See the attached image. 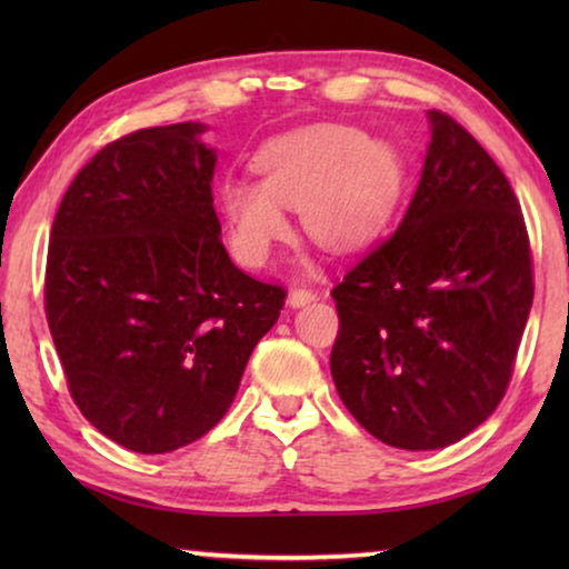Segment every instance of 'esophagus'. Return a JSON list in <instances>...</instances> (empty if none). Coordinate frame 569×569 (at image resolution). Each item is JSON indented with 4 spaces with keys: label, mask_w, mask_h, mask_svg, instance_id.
Instances as JSON below:
<instances>
[{
    "label": "esophagus",
    "mask_w": 569,
    "mask_h": 569,
    "mask_svg": "<svg viewBox=\"0 0 569 569\" xmlns=\"http://www.w3.org/2000/svg\"><path fill=\"white\" fill-rule=\"evenodd\" d=\"M316 295L310 290H292L290 298H287V302H290V308H302L308 306V302H313Z\"/></svg>",
    "instance_id": "esophagus-1"
}]
</instances>
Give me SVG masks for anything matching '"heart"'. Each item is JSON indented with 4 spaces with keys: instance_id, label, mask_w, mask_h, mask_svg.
Listing matches in <instances>:
<instances>
[{
    "instance_id": "b5f03b06",
    "label": "heart",
    "mask_w": 569,
    "mask_h": 569,
    "mask_svg": "<svg viewBox=\"0 0 569 569\" xmlns=\"http://www.w3.org/2000/svg\"><path fill=\"white\" fill-rule=\"evenodd\" d=\"M251 168L259 183L228 178L220 186L230 248L246 267H263L290 236L284 207H300L302 228L318 243L349 251L376 236L403 186L393 144L339 123H308L269 139Z\"/></svg>"
}]
</instances>
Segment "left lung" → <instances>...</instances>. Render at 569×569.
<instances>
[{"label":"left lung","mask_w":569,"mask_h":569,"mask_svg":"<svg viewBox=\"0 0 569 569\" xmlns=\"http://www.w3.org/2000/svg\"><path fill=\"white\" fill-rule=\"evenodd\" d=\"M430 147L399 230L333 287L331 378L372 438L453 446L497 409L533 302L531 248L485 147L427 111Z\"/></svg>","instance_id":"8db88e82"}]
</instances>
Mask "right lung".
<instances>
[{
	"mask_svg": "<svg viewBox=\"0 0 569 569\" xmlns=\"http://www.w3.org/2000/svg\"><path fill=\"white\" fill-rule=\"evenodd\" d=\"M207 123L103 147L61 199L46 318L84 419L134 453L199 440L236 399L284 290L230 261L212 207Z\"/></svg>",
	"mask_w": 569,
	"mask_h": 569,
	"instance_id": "1",
	"label": "right lung"
}]
</instances>
